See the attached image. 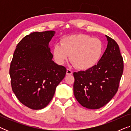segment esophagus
I'll use <instances>...</instances> for the list:
<instances>
[{"label":"esophagus","instance_id":"esophagus-1","mask_svg":"<svg viewBox=\"0 0 131 131\" xmlns=\"http://www.w3.org/2000/svg\"><path fill=\"white\" fill-rule=\"evenodd\" d=\"M72 71L71 70H70L69 69H67V71H66V74L67 75H70V74H72Z\"/></svg>","mask_w":131,"mask_h":131}]
</instances>
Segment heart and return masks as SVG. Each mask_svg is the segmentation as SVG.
Masks as SVG:
<instances>
[{
    "mask_svg": "<svg viewBox=\"0 0 131 131\" xmlns=\"http://www.w3.org/2000/svg\"><path fill=\"white\" fill-rule=\"evenodd\" d=\"M60 44L53 46L55 61L62 65L69 58L75 67L80 70L91 69L99 62L103 52V44L98 38L83 34L68 36L61 39Z\"/></svg>",
    "mask_w": 131,
    "mask_h": 131,
    "instance_id": "b5f03b06",
    "label": "heart"
}]
</instances>
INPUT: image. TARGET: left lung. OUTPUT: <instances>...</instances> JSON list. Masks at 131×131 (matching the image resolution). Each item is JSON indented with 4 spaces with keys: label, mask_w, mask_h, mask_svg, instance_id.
<instances>
[{
    "label": "left lung",
    "mask_w": 131,
    "mask_h": 131,
    "mask_svg": "<svg viewBox=\"0 0 131 131\" xmlns=\"http://www.w3.org/2000/svg\"><path fill=\"white\" fill-rule=\"evenodd\" d=\"M108 45L96 65L74 72L73 91L77 101L89 109L107 104L117 92L123 71V60L117 43L106 36Z\"/></svg>",
    "instance_id": "1"
}]
</instances>
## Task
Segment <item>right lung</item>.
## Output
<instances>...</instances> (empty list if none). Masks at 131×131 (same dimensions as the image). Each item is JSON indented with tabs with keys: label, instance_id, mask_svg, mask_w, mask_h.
I'll use <instances>...</instances> for the list:
<instances>
[{
	"label": "right lung",
	"instance_id": "obj_1",
	"mask_svg": "<svg viewBox=\"0 0 131 131\" xmlns=\"http://www.w3.org/2000/svg\"><path fill=\"white\" fill-rule=\"evenodd\" d=\"M53 31L34 32L21 39L10 62L12 89L23 104L33 110L47 106L66 74V68L52 60L48 43Z\"/></svg>",
	"mask_w": 131,
	"mask_h": 131
}]
</instances>
